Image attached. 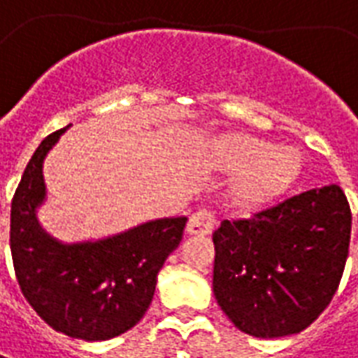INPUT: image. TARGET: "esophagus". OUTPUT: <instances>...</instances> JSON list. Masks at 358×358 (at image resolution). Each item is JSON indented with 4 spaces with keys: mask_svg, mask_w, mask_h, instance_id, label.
<instances>
[{
    "mask_svg": "<svg viewBox=\"0 0 358 358\" xmlns=\"http://www.w3.org/2000/svg\"><path fill=\"white\" fill-rule=\"evenodd\" d=\"M214 226H216V216H214V212L210 208H201V210H196L189 218V224H187V231L189 234H193V236H206V234H210L214 230Z\"/></svg>",
    "mask_w": 358,
    "mask_h": 358,
    "instance_id": "obj_1",
    "label": "esophagus"
}]
</instances>
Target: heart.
I'll list each match as a JSON object with an SVG mask.
<instances>
[{
	"label": "heart",
	"instance_id": "1",
	"mask_svg": "<svg viewBox=\"0 0 358 358\" xmlns=\"http://www.w3.org/2000/svg\"><path fill=\"white\" fill-rule=\"evenodd\" d=\"M222 171L240 173L231 183V199L238 206L257 208L275 201L300 171V154L294 148H273L253 136H228L214 150Z\"/></svg>",
	"mask_w": 358,
	"mask_h": 358
}]
</instances>
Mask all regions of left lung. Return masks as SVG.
I'll use <instances>...</instances> for the list:
<instances>
[{"label": "left lung", "instance_id": "1", "mask_svg": "<svg viewBox=\"0 0 358 358\" xmlns=\"http://www.w3.org/2000/svg\"><path fill=\"white\" fill-rule=\"evenodd\" d=\"M351 208L337 185L310 189L224 220L212 234V288L240 331L273 339L300 334L329 306L343 277Z\"/></svg>", "mask_w": 358, "mask_h": 358}]
</instances>
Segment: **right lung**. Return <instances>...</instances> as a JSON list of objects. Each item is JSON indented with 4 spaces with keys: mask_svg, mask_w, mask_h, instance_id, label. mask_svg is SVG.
I'll return each mask as SVG.
<instances>
[{
    "mask_svg": "<svg viewBox=\"0 0 358 358\" xmlns=\"http://www.w3.org/2000/svg\"><path fill=\"white\" fill-rule=\"evenodd\" d=\"M68 127L41 142L11 201L9 245L23 296L52 329L107 341L144 317L157 273L183 238L185 216L159 218L97 241L62 243L43 230V164Z\"/></svg>",
    "mask_w": 358,
    "mask_h": 358,
    "instance_id": "1",
    "label": "right lung"
}]
</instances>
